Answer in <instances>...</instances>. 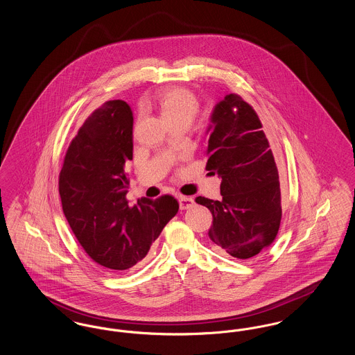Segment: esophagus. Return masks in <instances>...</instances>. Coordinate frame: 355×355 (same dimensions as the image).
Returning <instances> with one entry per match:
<instances>
[{"label": "esophagus", "instance_id": "34e87169", "mask_svg": "<svg viewBox=\"0 0 355 355\" xmlns=\"http://www.w3.org/2000/svg\"><path fill=\"white\" fill-rule=\"evenodd\" d=\"M180 209L181 210H187L191 209L194 206V200L191 197H185V196H180Z\"/></svg>", "mask_w": 355, "mask_h": 355}]
</instances>
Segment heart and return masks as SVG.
<instances>
[{"label": "heart", "mask_w": 355, "mask_h": 355, "mask_svg": "<svg viewBox=\"0 0 355 355\" xmlns=\"http://www.w3.org/2000/svg\"><path fill=\"white\" fill-rule=\"evenodd\" d=\"M159 110L169 123L186 121L193 122L200 110L197 96L186 87H170L158 96Z\"/></svg>", "instance_id": "obj_1"}]
</instances>
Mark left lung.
Wrapping results in <instances>:
<instances>
[{
    "mask_svg": "<svg viewBox=\"0 0 355 355\" xmlns=\"http://www.w3.org/2000/svg\"><path fill=\"white\" fill-rule=\"evenodd\" d=\"M207 128L206 170L220 178V201L197 197L213 214L209 238L220 254L248 259L275 239L282 218L279 174L253 107L227 94Z\"/></svg>",
    "mask_w": 355,
    "mask_h": 355,
    "instance_id": "left-lung-1",
    "label": "left lung"
}]
</instances>
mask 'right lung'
<instances>
[{"instance_id": "right-lung-1", "label": "right lung", "mask_w": 355, "mask_h": 355, "mask_svg": "<svg viewBox=\"0 0 355 355\" xmlns=\"http://www.w3.org/2000/svg\"><path fill=\"white\" fill-rule=\"evenodd\" d=\"M132 159V109L121 100L105 102L70 142L58 180L71 232L87 255L110 270L139 263L180 207L171 196L129 206L125 165Z\"/></svg>"}]
</instances>
